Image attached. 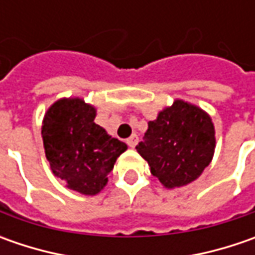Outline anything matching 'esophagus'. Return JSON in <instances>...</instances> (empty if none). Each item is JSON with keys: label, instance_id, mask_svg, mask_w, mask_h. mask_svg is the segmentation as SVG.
Returning a JSON list of instances; mask_svg holds the SVG:
<instances>
[{"label": "esophagus", "instance_id": "esophagus-1", "mask_svg": "<svg viewBox=\"0 0 255 255\" xmlns=\"http://www.w3.org/2000/svg\"><path fill=\"white\" fill-rule=\"evenodd\" d=\"M137 142H139V137H137L136 134H132V136L126 140V143L129 144V147H134V146L137 144Z\"/></svg>", "mask_w": 255, "mask_h": 255}]
</instances>
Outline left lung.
<instances>
[{
  "mask_svg": "<svg viewBox=\"0 0 255 255\" xmlns=\"http://www.w3.org/2000/svg\"><path fill=\"white\" fill-rule=\"evenodd\" d=\"M216 147L214 125L209 113L176 99L149 122L136 150L166 189L186 186L210 164Z\"/></svg>",
  "mask_w": 255,
  "mask_h": 255,
  "instance_id": "1",
  "label": "left lung"
}]
</instances>
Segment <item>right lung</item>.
Listing matches in <instances>:
<instances>
[{"instance_id":"add662e5","label":"right lung","mask_w":255,"mask_h":255,"mask_svg":"<svg viewBox=\"0 0 255 255\" xmlns=\"http://www.w3.org/2000/svg\"><path fill=\"white\" fill-rule=\"evenodd\" d=\"M96 109L79 98L59 99L42 121L45 156L68 189L95 196L128 146L93 122Z\"/></svg>"}]
</instances>
